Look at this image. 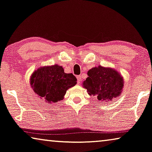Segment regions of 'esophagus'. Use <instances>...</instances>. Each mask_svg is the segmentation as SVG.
<instances>
[{"label": "esophagus", "mask_w": 152, "mask_h": 152, "mask_svg": "<svg viewBox=\"0 0 152 152\" xmlns=\"http://www.w3.org/2000/svg\"><path fill=\"white\" fill-rule=\"evenodd\" d=\"M76 78H77V83H78V84H80L82 82L81 76H77Z\"/></svg>", "instance_id": "34e87169"}]
</instances>
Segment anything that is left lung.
I'll list each match as a JSON object with an SVG mask.
<instances>
[{
	"label": "left lung",
	"mask_w": 152,
	"mask_h": 152,
	"mask_svg": "<svg viewBox=\"0 0 152 152\" xmlns=\"http://www.w3.org/2000/svg\"><path fill=\"white\" fill-rule=\"evenodd\" d=\"M88 77L83 83V86L90 95L97 97L101 102H109L117 98L124 88V78L112 67H93L87 72Z\"/></svg>",
	"instance_id": "obj_1"
}]
</instances>
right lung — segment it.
<instances>
[{
	"label": "right lung",
	"instance_id": "obj_1",
	"mask_svg": "<svg viewBox=\"0 0 152 152\" xmlns=\"http://www.w3.org/2000/svg\"><path fill=\"white\" fill-rule=\"evenodd\" d=\"M30 80L35 94L51 104L63 99L67 89L77 83L73 74L65 73L63 67L57 64L40 67L33 72Z\"/></svg>",
	"mask_w": 152,
	"mask_h": 152
}]
</instances>
